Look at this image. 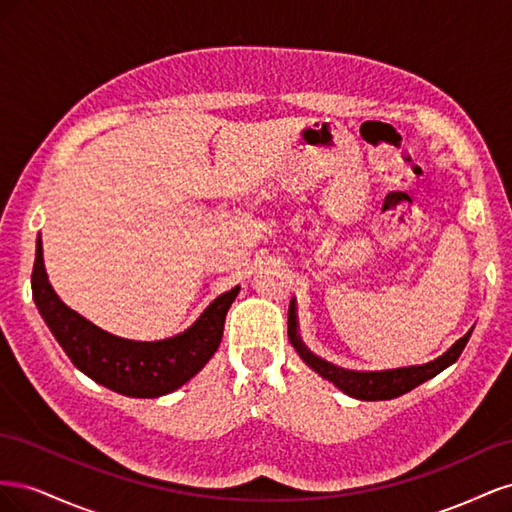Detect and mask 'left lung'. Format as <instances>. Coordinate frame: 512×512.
Returning <instances> with one entry per match:
<instances>
[{"label":"left lung","mask_w":512,"mask_h":512,"mask_svg":"<svg viewBox=\"0 0 512 512\" xmlns=\"http://www.w3.org/2000/svg\"><path fill=\"white\" fill-rule=\"evenodd\" d=\"M472 331L474 329H470L466 335L459 337L451 348H448L444 354H440L438 359H433L429 363L397 367V369H382V371H354V369H344V367L324 361L312 350H309L301 342L299 322H297V305H294V299L290 301V307H288V339L294 346V350L299 352L303 363L312 367L316 374H320L324 380L333 382L339 391H344L346 395H350L354 399H363V401L395 399L399 395L416 389L418 384H423V382L431 380L433 376H438L442 369L453 365L459 359V354L463 352V348H466Z\"/></svg>","instance_id":"8db88e82"}]
</instances>
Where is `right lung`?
<instances>
[{
    "mask_svg": "<svg viewBox=\"0 0 512 512\" xmlns=\"http://www.w3.org/2000/svg\"><path fill=\"white\" fill-rule=\"evenodd\" d=\"M32 292L40 316L76 369L115 393L153 399L177 391L218 350L224 320L239 286L213 299L192 327L158 342H134L111 335L61 301L44 271L42 239L36 241Z\"/></svg>",
    "mask_w": 512,
    "mask_h": 512,
    "instance_id": "right-lung-1",
    "label": "right lung"
}]
</instances>
